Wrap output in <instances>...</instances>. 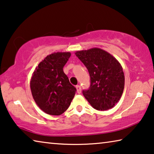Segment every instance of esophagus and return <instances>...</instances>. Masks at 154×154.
I'll use <instances>...</instances> for the list:
<instances>
[{"label": "esophagus", "mask_w": 154, "mask_h": 154, "mask_svg": "<svg viewBox=\"0 0 154 154\" xmlns=\"http://www.w3.org/2000/svg\"><path fill=\"white\" fill-rule=\"evenodd\" d=\"M75 88H76V90H77L78 94L81 93V87H80V85H76Z\"/></svg>", "instance_id": "34e87169"}]
</instances>
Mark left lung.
<instances>
[{
  "label": "left lung",
  "instance_id": "1",
  "mask_svg": "<svg viewBox=\"0 0 154 154\" xmlns=\"http://www.w3.org/2000/svg\"><path fill=\"white\" fill-rule=\"evenodd\" d=\"M75 54L90 75V87L82 91L85 98L97 110L105 111L114 107L125 87V75L120 63L112 54L97 47L77 51Z\"/></svg>",
  "mask_w": 154,
  "mask_h": 154
}]
</instances>
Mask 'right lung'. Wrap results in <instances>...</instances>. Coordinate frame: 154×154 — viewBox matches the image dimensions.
Masks as SVG:
<instances>
[{
    "label": "right lung",
    "mask_w": 154,
    "mask_h": 154,
    "mask_svg": "<svg viewBox=\"0 0 154 154\" xmlns=\"http://www.w3.org/2000/svg\"><path fill=\"white\" fill-rule=\"evenodd\" d=\"M70 56V52L49 54L38 64L32 74L30 88L33 98L47 114L61 115L74 97L76 89L63 72Z\"/></svg>",
    "instance_id": "1"
}]
</instances>
